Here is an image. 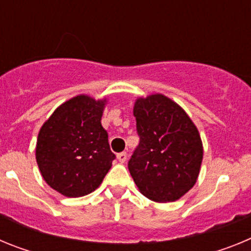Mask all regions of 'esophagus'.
<instances>
[{
  "mask_svg": "<svg viewBox=\"0 0 251 251\" xmlns=\"http://www.w3.org/2000/svg\"><path fill=\"white\" fill-rule=\"evenodd\" d=\"M117 158H118V161L121 162V163H124V162L127 161V153L126 152L118 153V154H117Z\"/></svg>",
  "mask_w": 251,
  "mask_h": 251,
  "instance_id": "esophagus-1",
  "label": "esophagus"
}]
</instances>
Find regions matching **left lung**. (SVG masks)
Here are the masks:
<instances>
[{"label": "left lung", "mask_w": 251, "mask_h": 251, "mask_svg": "<svg viewBox=\"0 0 251 251\" xmlns=\"http://www.w3.org/2000/svg\"><path fill=\"white\" fill-rule=\"evenodd\" d=\"M139 145L128 162L142 195L154 202H172L196 183L203 157L200 133L187 113L163 94L134 103Z\"/></svg>", "instance_id": "1"}]
</instances>
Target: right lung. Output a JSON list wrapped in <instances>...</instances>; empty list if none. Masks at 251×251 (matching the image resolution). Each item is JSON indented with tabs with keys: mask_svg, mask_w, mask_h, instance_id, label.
<instances>
[{
	"mask_svg": "<svg viewBox=\"0 0 251 251\" xmlns=\"http://www.w3.org/2000/svg\"><path fill=\"white\" fill-rule=\"evenodd\" d=\"M106 99L80 94L59 105L43 124L36 162L45 182L66 197H81L100 186L115 158L101 126Z\"/></svg>",
	"mask_w": 251,
	"mask_h": 251,
	"instance_id": "obj_1",
	"label": "right lung"
}]
</instances>
